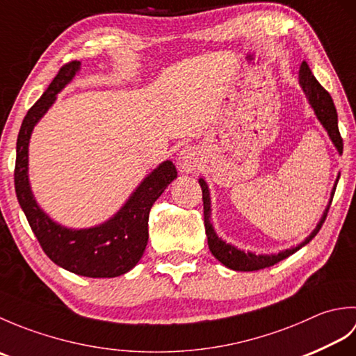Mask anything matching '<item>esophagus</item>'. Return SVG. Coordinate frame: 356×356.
<instances>
[{
  "mask_svg": "<svg viewBox=\"0 0 356 356\" xmlns=\"http://www.w3.org/2000/svg\"><path fill=\"white\" fill-rule=\"evenodd\" d=\"M179 166L185 172H195L202 168L200 151L195 147H185L179 153Z\"/></svg>",
  "mask_w": 356,
  "mask_h": 356,
  "instance_id": "1",
  "label": "esophagus"
}]
</instances>
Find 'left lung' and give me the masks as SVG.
<instances>
[{"mask_svg":"<svg viewBox=\"0 0 356 356\" xmlns=\"http://www.w3.org/2000/svg\"><path fill=\"white\" fill-rule=\"evenodd\" d=\"M300 86L303 87L305 93L307 96L309 102H311V105H312L316 118L320 119V122L323 124V127L327 130L332 142L335 143L337 149L339 151V153H343V138H341V134H339V130H338V115H337L335 104H334V101H332V97H330L327 90L323 88L320 82L315 79V76L312 74L311 69H309V65H307L306 61H303V64H301V67H300ZM337 182H338V180H337ZM199 184H200V188H202L203 218H205V231H207V237H208L209 251L213 252L216 259L220 263H223L226 268L234 269V270L251 272V270L264 269V268L274 266V264H277L278 261H282V260L287 259L289 255H292L293 252H297L300 248H303L305 245H307L309 241H311L316 236V234H318L324 220H326L329 208H330V205L326 208L320 223L316 225V228L314 229V232L303 241V243H300L297 248L286 249V251L280 252L277 255H255L252 252L240 251V249H237L236 246H232L229 243H225L222 238L217 237V234L213 229V225H211V202H209V191H208L207 182L203 179H199ZM335 190H337V185L334 186L332 195L335 194Z\"/></svg>","mask_w":356,"mask_h":356,"instance_id":"obj_1","label":"left lung"}]
</instances>
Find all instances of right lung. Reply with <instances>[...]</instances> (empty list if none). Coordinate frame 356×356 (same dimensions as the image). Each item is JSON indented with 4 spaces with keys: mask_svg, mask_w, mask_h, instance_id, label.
Wrapping results in <instances>:
<instances>
[{
    "mask_svg": "<svg viewBox=\"0 0 356 356\" xmlns=\"http://www.w3.org/2000/svg\"><path fill=\"white\" fill-rule=\"evenodd\" d=\"M79 61L59 69L44 95L27 111L17 140L15 191L27 222L49 259L73 274L90 278H111L133 269L148 243V216L153 203L177 177L176 166L166 161L139 185L119 213L96 228L67 229L56 225L36 205L27 176L29 139L35 124L79 70Z\"/></svg>",
    "mask_w": 356,
    "mask_h": 356,
    "instance_id": "1",
    "label": "right lung"
}]
</instances>
